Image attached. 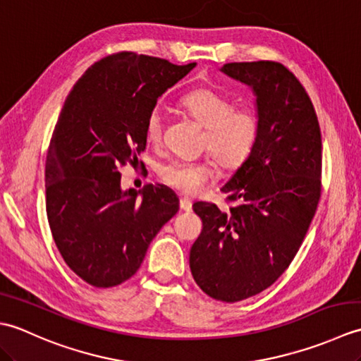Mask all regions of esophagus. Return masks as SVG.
I'll return each instance as SVG.
<instances>
[{"label":"esophagus","instance_id":"esophagus-1","mask_svg":"<svg viewBox=\"0 0 361 361\" xmlns=\"http://www.w3.org/2000/svg\"><path fill=\"white\" fill-rule=\"evenodd\" d=\"M180 208H181V211L190 212V211H192V202H190L188 197H181L180 198Z\"/></svg>","mask_w":361,"mask_h":361}]
</instances>
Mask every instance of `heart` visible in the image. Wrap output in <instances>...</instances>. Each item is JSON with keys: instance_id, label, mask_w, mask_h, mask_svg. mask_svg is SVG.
<instances>
[{"instance_id": "b5f03b06", "label": "heart", "mask_w": 361, "mask_h": 361, "mask_svg": "<svg viewBox=\"0 0 361 361\" xmlns=\"http://www.w3.org/2000/svg\"><path fill=\"white\" fill-rule=\"evenodd\" d=\"M181 109L204 127L202 149L209 152L225 171L240 167L251 155L259 135V116L250 106H234L231 99L209 87L188 91L180 99ZM164 113L153 109L145 121V137L159 144L164 133ZM163 183L181 194L195 195L214 178L209 157L198 159H171L158 167Z\"/></svg>"}]
</instances>
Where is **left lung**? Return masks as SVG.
<instances>
[{
	"mask_svg": "<svg viewBox=\"0 0 361 361\" xmlns=\"http://www.w3.org/2000/svg\"><path fill=\"white\" fill-rule=\"evenodd\" d=\"M221 71L257 96L259 135L221 192L229 211L197 202L203 229L189 255L197 286L224 302L264 291L301 247L321 197V130L301 82L271 60L225 63Z\"/></svg>",
	"mask_w": 361,
	"mask_h": 361,
	"instance_id": "1",
	"label": "left lung"
}]
</instances>
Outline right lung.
<instances>
[{"label":"right lung","instance_id":"right-lung-1","mask_svg":"<svg viewBox=\"0 0 361 361\" xmlns=\"http://www.w3.org/2000/svg\"><path fill=\"white\" fill-rule=\"evenodd\" d=\"M194 66L110 54L66 97L46 155V214L66 265L90 286L110 288L132 278L153 237L178 212V197L163 185L122 192L119 169L137 163L149 113Z\"/></svg>","mask_w":361,"mask_h":361}]
</instances>
